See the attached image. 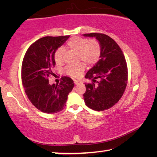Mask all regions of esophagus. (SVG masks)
<instances>
[{
  "mask_svg": "<svg viewBox=\"0 0 157 157\" xmlns=\"http://www.w3.org/2000/svg\"><path fill=\"white\" fill-rule=\"evenodd\" d=\"M74 83H75V85H78V84H81L82 82L78 81V80H74Z\"/></svg>",
  "mask_w": 157,
  "mask_h": 157,
  "instance_id": "esophagus-1",
  "label": "esophagus"
}]
</instances>
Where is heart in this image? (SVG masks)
<instances>
[{
  "label": "heart",
  "instance_id": "b5f03b06",
  "mask_svg": "<svg viewBox=\"0 0 157 157\" xmlns=\"http://www.w3.org/2000/svg\"><path fill=\"white\" fill-rule=\"evenodd\" d=\"M67 47L72 51L77 52L78 59L82 61L88 65H93L100 59L101 55V46L99 42L95 39L89 40L82 37H73L67 42ZM54 59L57 65L63 62V49L58 48L54 54ZM84 63L69 64L65 68V73L74 78L80 76L84 70Z\"/></svg>",
  "mask_w": 157,
  "mask_h": 157
}]
</instances>
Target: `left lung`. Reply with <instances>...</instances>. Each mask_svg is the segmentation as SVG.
Returning a JSON list of instances; mask_svg holds the SVG:
<instances>
[{
    "instance_id": "1",
    "label": "left lung",
    "mask_w": 157,
    "mask_h": 157,
    "mask_svg": "<svg viewBox=\"0 0 157 157\" xmlns=\"http://www.w3.org/2000/svg\"><path fill=\"white\" fill-rule=\"evenodd\" d=\"M83 35L95 37L101 46L100 59L85 75L93 82L85 84L84 102L95 111H104L115 105L125 91L128 79L127 62L121 48L107 34L94 33Z\"/></svg>"
}]
</instances>
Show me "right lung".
<instances>
[{
    "label": "right lung",
    "mask_w": 157,
    "mask_h": 157,
    "mask_svg": "<svg viewBox=\"0 0 157 157\" xmlns=\"http://www.w3.org/2000/svg\"><path fill=\"white\" fill-rule=\"evenodd\" d=\"M69 35L45 36L28 48L21 66V79L25 92L32 104L46 113L63 109L69 94L74 87L73 80L62 77L59 84H49L48 77L54 75L55 52L69 38Z\"/></svg>",
    "instance_id": "add662e5"
}]
</instances>
